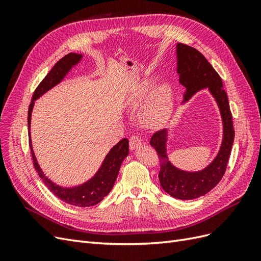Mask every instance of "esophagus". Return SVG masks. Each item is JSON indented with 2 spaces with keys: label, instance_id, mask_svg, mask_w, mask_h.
Instances as JSON below:
<instances>
[{
  "label": "esophagus",
  "instance_id": "34e87169",
  "mask_svg": "<svg viewBox=\"0 0 261 261\" xmlns=\"http://www.w3.org/2000/svg\"><path fill=\"white\" fill-rule=\"evenodd\" d=\"M141 145H143V141H141L139 136L134 135V136L130 137V139H129V148H130V150H136Z\"/></svg>",
  "mask_w": 261,
  "mask_h": 261
}]
</instances>
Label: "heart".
Listing matches in <instances>:
<instances>
[{
	"instance_id": "1",
	"label": "heart",
	"mask_w": 261,
	"mask_h": 261,
	"mask_svg": "<svg viewBox=\"0 0 261 261\" xmlns=\"http://www.w3.org/2000/svg\"><path fill=\"white\" fill-rule=\"evenodd\" d=\"M151 82H145L141 93H145ZM174 108V91L170 83L164 82L158 85L152 91L143 112V121L151 128L161 127L169 121Z\"/></svg>"
}]
</instances>
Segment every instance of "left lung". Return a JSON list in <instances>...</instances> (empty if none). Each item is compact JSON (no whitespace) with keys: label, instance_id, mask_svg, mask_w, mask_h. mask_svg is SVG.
Masks as SVG:
<instances>
[{"label":"left lung","instance_id":"left-lung-1","mask_svg":"<svg viewBox=\"0 0 261 261\" xmlns=\"http://www.w3.org/2000/svg\"><path fill=\"white\" fill-rule=\"evenodd\" d=\"M176 59L179 83L186 88L184 103L196 92L208 89L219 107L223 125V137L219 152L210 164L200 171H184L170 162L167 149L168 129L154 133L150 139V145L156 150L160 158L159 179L163 191L174 198L191 200L209 193L223 177L231 154L235 132L222 80L207 59L199 51L183 43L176 44Z\"/></svg>","mask_w":261,"mask_h":261}]
</instances>
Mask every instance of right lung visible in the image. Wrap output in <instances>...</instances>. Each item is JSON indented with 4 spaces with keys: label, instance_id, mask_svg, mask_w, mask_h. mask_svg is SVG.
<instances>
[{
    "label": "right lung",
    "instance_id": "1",
    "mask_svg": "<svg viewBox=\"0 0 261 261\" xmlns=\"http://www.w3.org/2000/svg\"><path fill=\"white\" fill-rule=\"evenodd\" d=\"M83 59V54L78 53H68L64 58H62L57 64L53 66L43 81L37 87L34 92L33 100L29 106L28 110V135H29V147L33 155L35 169L38 172V175L40 176L44 185L50 189V192L61 200L65 201L68 204L76 207H90L99 203L105 197L111 192L114 186L116 177L118 175V171L122 165V162L126 156L128 155V139H122L121 141L111 148L109 153L106 155L101 167L96 172L91 178H89L85 183L73 186V187H64L54 183L49 177H46L43 171L39 165L35 151L31 143L30 136V124H31V113L35 106V101L40 98L45 92H48L53 87L59 85L65 76L70 72L75 65H77Z\"/></svg>",
    "mask_w": 261,
    "mask_h": 261
}]
</instances>
